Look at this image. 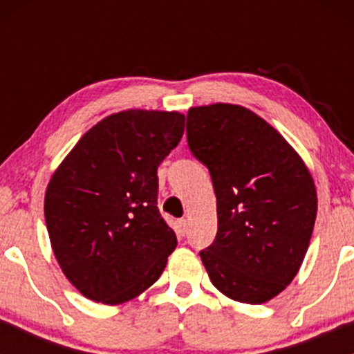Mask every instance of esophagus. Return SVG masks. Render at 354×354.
Returning a JSON list of instances; mask_svg holds the SVG:
<instances>
[{"label": "esophagus", "mask_w": 354, "mask_h": 354, "mask_svg": "<svg viewBox=\"0 0 354 354\" xmlns=\"http://www.w3.org/2000/svg\"><path fill=\"white\" fill-rule=\"evenodd\" d=\"M178 231H180L181 236H185L188 231V221L187 219H180L178 221Z\"/></svg>", "instance_id": "obj_1"}]
</instances>
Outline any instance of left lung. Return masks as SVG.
<instances>
[{"mask_svg":"<svg viewBox=\"0 0 354 354\" xmlns=\"http://www.w3.org/2000/svg\"><path fill=\"white\" fill-rule=\"evenodd\" d=\"M187 138L217 200L216 240L200 252L210 283L234 301H269L295 279L312 238L308 167L276 128L238 104L190 108Z\"/></svg>","mask_w":354,"mask_h":354,"instance_id":"1","label":"left lung"}]
</instances>
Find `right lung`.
Instances as JSON below:
<instances>
[{
	"label": "right lung",
	"instance_id": "obj_1",
	"mask_svg": "<svg viewBox=\"0 0 354 354\" xmlns=\"http://www.w3.org/2000/svg\"><path fill=\"white\" fill-rule=\"evenodd\" d=\"M183 131L178 111H120L84 133L53 173L44 197L49 240L85 298L120 305L162 274L176 234L157 209V167Z\"/></svg>",
	"mask_w": 354,
	"mask_h": 354
}]
</instances>
